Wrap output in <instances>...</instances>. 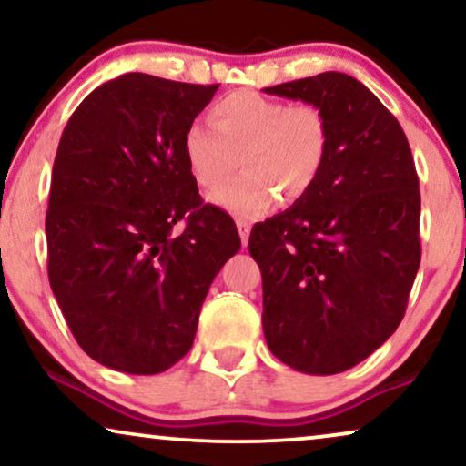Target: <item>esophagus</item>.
I'll use <instances>...</instances> for the list:
<instances>
[{
  "label": "esophagus",
  "instance_id": "obj_1",
  "mask_svg": "<svg viewBox=\"0 0 466 466\" xmlns=\"http://www.w3.org/2000/svg\"><path fill=\"white\" fill-rule=\"evenodd\" d=\"M238 231H239V238H241V244H248V239H250V222L244 220V218H238Z\"/></svg>",
  "mask_w": 466,
  "mask_h": 466
}]
</instances>
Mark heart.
I'll return each instance as SVG.
<instances>
[{"instance_id":"b5f03b06","label":"heart","mask_w":466,"mask_h":466,"mask_svg":"<svg viewBox=\"0 0 466 466\" xmlns=\"http://www.w3.org/2000/svg\"><path fill=\"white\" fill-rule=\"evenodd\" d=\"M209 120L214 130L193 123L184 131V161L203 190L219 188L240 163L245 174L212 195L239 218H258L276 199L301 201L327 167L330 123L320 106L235 91L209 107Z\"/></svg>"}]
</instances>
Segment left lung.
I'll return each mask as SVG.
<instances>
[{"instance_id":"1","label":"left lung","mask_w":466,"mask_h":466,"mask_svg":"<svg viewBox=\"0 0 466 466\" xmlns=\"http://www.w3.org/2000/svg\"><path fill=\"white\" fill-rule=\"evenodd\" d=\"M327 112L330 152L314 190L254 227L267 346L311 375L352 369L403 320L420 257L418 174L403 129L352 76L265 88Z\"/></svg>"}]
</instances>
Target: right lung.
<instances>
[{
    "mask_svg": "<svg viewBox=\"0 0 466 466\" xmlns=\"http://www.w3.org/2000/svg\"><path fill=\"white\" fill-rule=\"evenodd\" d=\"M216 88L123 74L63 129L46 212L50 289L78 346L116 371L155 375L188 352L209 284L241 246L182 152Z\"/></svg>",
    "mask_w": 466,
    "mask_h": 466,
    "instance_id": "obj_1",
    "label": "right lung"
}]
</instances>
